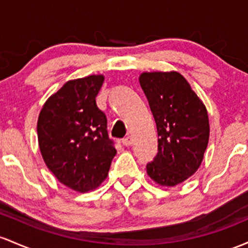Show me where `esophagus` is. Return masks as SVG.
<instances>
[{"label":"esophagus","mask_w":248,"mask_h":248,"mask_svg":"<svg viewBox=\"0 0 248 248\" xmlns=\"http://www.w3.org/2000/svg\"><path fill=\"white\" fill-rule=\"evenodd\" d=\"M122 143H124V146H130L133 143V138L128 135V137L122 139Z\"/></svg>","instance_id":"obj_1"}]
</instances>
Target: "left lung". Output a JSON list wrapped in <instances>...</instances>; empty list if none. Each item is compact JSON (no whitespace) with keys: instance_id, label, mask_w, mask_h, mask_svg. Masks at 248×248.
Here are the masks:
<instances>
[{"instance_id":"8db88e82","label":"left lung","mask_w":248,"mask_h":248,"mask_svg":"<svg viewBox=\"0 0 248 248\" xmlns=\"http://www.w3.org/2000/svg\"><path fill=\"white\" fill-rule=\"evenodd\" d=\"M139 80L159 138V152L147 164V174L160 186H176L202 162L209 139L207 109L178 72H146Z\"/></svg>"}]
</instances>
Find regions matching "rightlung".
<instances>
[{
  "label": "right lung",
  "instance_id": "right-lung-1",
  "mask_svg": "<svg viewBox=\"0 0 248 248\" xmlns=\"http://www.w3.org/2000/svg\"><path fill=\"white\" fill-rule=\"evenodd\" d=\"M105 76L68 81L43 105L37 139L43 161L56 179L76 192L97 188L107 178L116 149L96 97Z\"/></svg>",
  "mask_w": 248,
  "mask_h": 248
}]
</instances>
